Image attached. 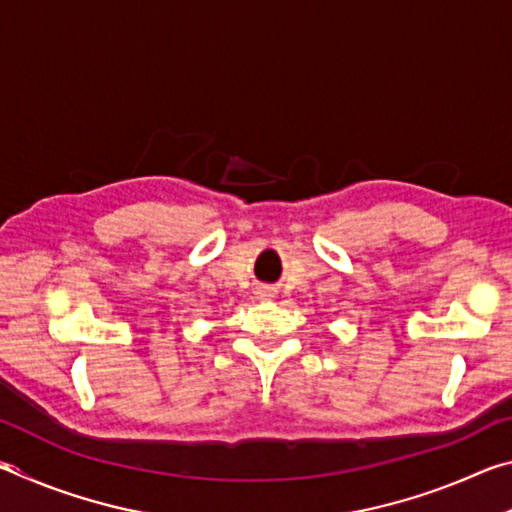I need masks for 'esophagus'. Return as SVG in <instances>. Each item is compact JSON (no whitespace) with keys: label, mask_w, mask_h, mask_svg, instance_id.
I'll return each mask as SVG.
<instances>
[{"label":"esophagus","mask_w":512,"mask_h":512,"mask_svg":"<svg viewBox=\"0 0 512 512\" xmlns=\"http://www.w3.org/2000/svg\"><path fill=\"white\" fill-rule=\"evenodd\" d=\"M259 293H262V296H271L273 291L271 289H259Z\"/></svg>","instance_id":"34e87169"}]
</instances>
